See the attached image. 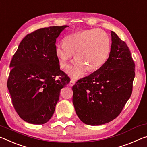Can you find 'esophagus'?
I'll return each mask as SVG.
<instances>
[{
  "instance_id": "obj_1",
  "label": "esophagus",
  "mask_w": 147,
  "mask_h": 147,
  "mask_svg": "<svg viewBox=\"0 0 147 147\" xmlns=\"http://www.w3.org/2000/svg\"><path fill=\"white\" fill-rule=\"evenodd\" d=\"M75 82H76L75 80H74V79H71V81H70L69 85L71 86H73L74 84H75Z\"/></svg>"
}]
</instances>
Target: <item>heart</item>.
<instances>
[{
  "label": "heart",
  "instance_id": "b5f03b06",
  "mask_svg": "<svg viewBox=\"0 0 147 147\" xmlns=\"http://www.w3.org/2000/svg\"><path fill=\"white\" fill-rule=\"evenodd\" d=\"M111 40L102 29H88L67 36L63 43L55 46V55L62 68L73 55L76 59L67 68V73L74 78L83 76L87 69L94 71L101 67L108 59Z\"/></svg>",
  "mask_w": 147,
  "mask_h": 147
}]
</instances>
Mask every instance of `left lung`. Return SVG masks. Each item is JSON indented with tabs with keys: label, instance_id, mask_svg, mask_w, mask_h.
<instances>
[{
	"label": "left lung",
	"instance_id": "1",
	"mask_svg": "<svg viewBox=\"0 0 147 147\" xmlns=\"http://www.w3.org/2000/svg\"><path fill=\"white\" fill-rule=\"evenodd\" d=\"M111 52L107 61L73 86L76 113L86 124L99 125L120 115L132 93L135 63L129 49L111 31Z\"/></svg>",
	"mask_w": 147,
	"mask_h": 147
}]
</instances>
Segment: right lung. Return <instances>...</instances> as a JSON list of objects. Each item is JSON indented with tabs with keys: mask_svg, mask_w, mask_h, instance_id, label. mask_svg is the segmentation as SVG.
<instances>
[{
	"mask_svg": "<svg viewBox=\"0 0 147 147\" xmlns=\"http://www.w3.org/2000/svg\"><path fill=\"white\" fill-rule=\"evenodd\" d=\"M67 25L42 28L28 34L10 62L7 82L11 102L21 118L44 124L52 118L60 91L70 78L60 70L56 38Z\"/></svg>",
	"mask_w": 147,
	"mask_h": 147,
	"instance_id": "right-lung-1",
	"label": "right lung"
}]
</instances>
